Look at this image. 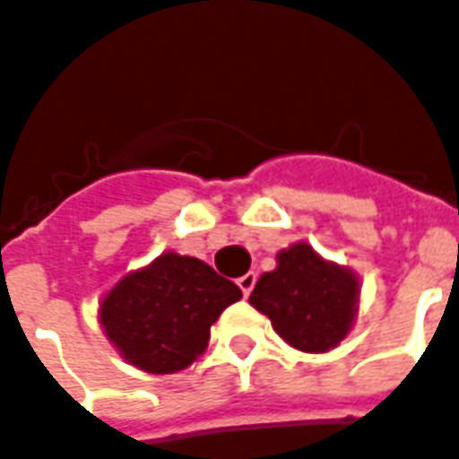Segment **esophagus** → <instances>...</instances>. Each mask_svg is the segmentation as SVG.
I'll return each mask as SVG.
<instances>
[{
    "mask_svg": "<svg viewBox=\"0 0 459 459\" xmlns=\"http://www.w3.org/2000/svg\"><path fill=\"white\" fill-rule=\"evenodd\" d=\"M255 280L257 277L253 273H246L243 277H238V287H240V291H243V297H247V294L253 291V287H255Z\"/></svg>",
    "mask_w": 459,
    "mask_h": 459,
    "instance_id": "obj_1",
    "label": "esophagus"
}]
</instances>
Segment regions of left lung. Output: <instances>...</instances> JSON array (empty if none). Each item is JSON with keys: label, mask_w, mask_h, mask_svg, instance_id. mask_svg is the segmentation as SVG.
<instances>
[{"label": "left lung", "mask_w": 459, "mask_h": 459, "mask_svg": "<svg viewBox=\"0 0 459 459\" xmlns=\"http://www.w3.org/2000/svg\"><path fill=\"white\" fill-rule=\"evenodd\" d=\"M359 281L348 267L325 263L307 243L277 255L250 304L273 321L284 341L304 352H325L348 335L358 314Z\"/></svg>", "instance_id": "left-lung-1"}]
</instances>
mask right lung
I'll use <instances>...</instances> for the list:
<instances>
[{
	"mask_svg": "<svg viewBox=\"0 0 459 459\" xmlns=\"http://www.w3.org/2000/svg\"><path fill=\"white\" fill-rule=\"evenodd\" d=\"M240 297L233 281L202 260L165 253L108 291L100 321L131 365L169 375L206 351L212 324Z\"/></svg>",
	"mask_w": 459,
	"mask_h": 459,
	"instance_id": "1",
	"label": "right lung"
}]
</instances>
